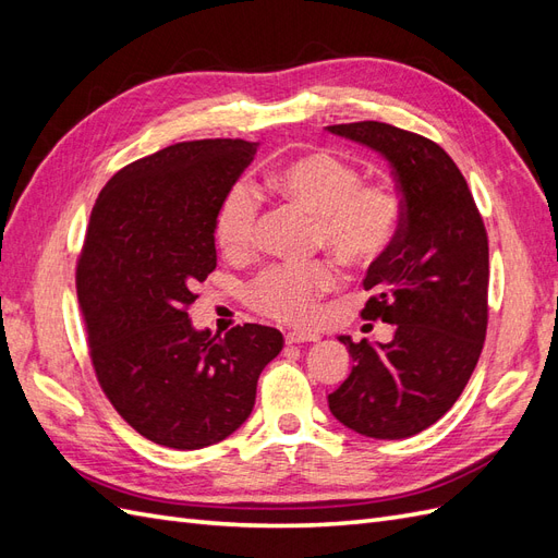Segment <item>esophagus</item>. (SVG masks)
<instances>
[{
  "label": "esophagus",
  "mask_w": 558,
  "mask_h": 558,
  "mask_svg": "<svg viewBox=\"0 0 558 558\" xmlns=\"http://www.w3.org/2000/svg\"><path fill=\"white\" fill-rule=\"evenodd\" d=\"M286 344H305V342H318L320 337L318 335H312V332H298V330H291L286 332Z\"/></svg>",
  "instance_id": "obj_1"
}]
</instances>
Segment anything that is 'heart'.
Instances as JSON below:
<instances>
[{
    "instance_id": "obj_1",
    "label": "heart",
    "mask_w": 558,
    "mask_h": 558,
    "mask_svg": "<svg viewBox=\"0 0 558 558\" xmlns=\"http://www.w3.org/2000/svg\"><path fill=\"white\" fill-rule=\"evenodd\" d=\"M269 189L289 205L314 216V244L330 248L349 267H369L393 246L402 207L396 191L381 181H361L349 160L330 150H307L269 177ZM258 199L246 183H234L214 216L216 244L230 258L256 246ZM342 283L335 260L269 265L248 283L251 307L291 326L318 318V300Z\"/></svg>"
}]
</instances>
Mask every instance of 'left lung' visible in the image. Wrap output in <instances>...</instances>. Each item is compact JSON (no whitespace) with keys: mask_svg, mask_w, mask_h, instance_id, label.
I'll return each mask as SVG.
<instances>
[{"mask_svg":"<svg viewBox=\"0 0 558 558\" xmlns=\"http://www.w3.org/2000/svg\"><path fill=\"white\" fill-rule=\"evenodd\" d=\"M391 162L400 232L363 281V318L396 326L393 340L340 342L351 375L328 396L332 416L375 440L433 426L459 400L488 324V238L468 183L447 150L416 132L377 121L328 125Z\"/></svg>","mask_w":558,"mask_h":558,"instance_id":"8db88e82","label":"left lung"}]
</instances>
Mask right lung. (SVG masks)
I'll use <instances>...</instances> for the list:
<instances>
[{"instance_id":"add662e5","label":"right lung","mask_w":558,"mask_h":558,"mask_svg":"<svg viewBox=\"0 0 558 558\" xmlns=\"http://www.w3.org/2000/svg\"><path fill=\"white\" fill-rule=\"evenodd\" d=\"M256 156L244 140L172 144L118 170L90 211L76 295L99 388L146 440L202 449L248 418L279 330L223 337L191 326L197 283L216 269L214 216Z\"/></svg>"}]
</instances>
